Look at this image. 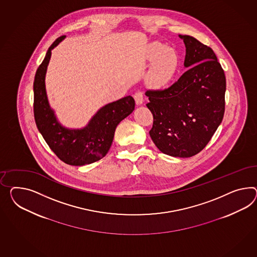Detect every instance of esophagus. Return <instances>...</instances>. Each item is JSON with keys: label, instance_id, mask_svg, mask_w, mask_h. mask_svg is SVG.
Listing matches in <instances>:
<instances>
[{"label": "esophagus", "instance_id": "esophagus-1", "mask_svg": "<svg viewBox=\"0 0 257 257\" xmlns=\"http://www.w3.org/2000/svg\"><path fill=\"white\" fill-rule=\"evenodd\" d=\"M134 99L137 105H141L144 102V94L143 92H136L134 94Z\"/></svg>", "mask_w": 257, "mask_h": 257}]
</instances>
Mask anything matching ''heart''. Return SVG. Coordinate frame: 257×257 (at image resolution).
<instances>
[{
	"mask_svg": "<svg viewBox=\"0 0 257 257\" xmlns=\"http://www.w3.org/2000/svg\"><path fill=\"white\" fill-rule=\"evenodd\" d=\"M148 59L154 61L149 72V82L155 87L167 86L177 71L179 65L178 54L171 47H165L161 44H153L149 48Z\"/></svg>",
	"mask_w": 257,
	"mask_h": 257,
	"instance_id": "obj_1",
	"label": "heart"
}]
</instances>
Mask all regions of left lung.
I'll list each match as a JSON object with an SVG mask.
<instances>
[{
	"mask_svg": "<svg viewBox=\"0 0 257 257\" xmlns=\"http://www.w3.org/2000/svg\"><path fill=\"white\" fill-rule=\"evenodd\" d=\"M179 37L187 71L164 90L146 91V106L154 116L149 134L159 151L190 158L208 145L223 120L225 76L211 47L190 35Z\"/></svg>",
	"mask_w": 257,
	"mask_h": 257,
	"instance_id": "1",
	"label": "left lung"
}]
</instances>
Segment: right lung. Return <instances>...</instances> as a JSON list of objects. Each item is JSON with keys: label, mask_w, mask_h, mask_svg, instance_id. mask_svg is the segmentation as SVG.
Listing matches in <instances>:
<instances>
[{"label": "right lung", "mask_w": 257, "mask_h": 257, "mask_svg": "<svg viewBox=\"0 0 257 257\" xmlns=\"http://www.w3.org/2000/svg\"><path fill=\"white\" fill-rule=\"evenodd\" d=\"M65 37L60 36L53 43L35 73L34 119L43 138L60 160L72 166H84L105 157L116 126L133 112L135 100L132 96H126L102 106L82 128H68L61 125L48 101L46 74L51 51Z\"/></svg>", "instance_id": "obj_1"}]
</instances>
